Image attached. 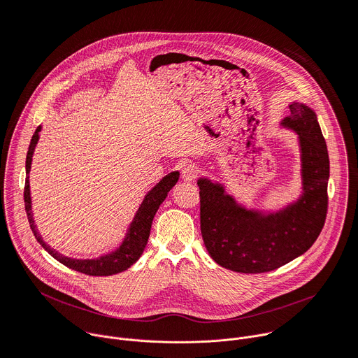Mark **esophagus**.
<instances>
[{
  "mask_svg": "<svg viewBox=\"0 0 358 358\" xmlns=\"http://www.w3.org/2000/svg\"><path fill=\"white\" fill-rule=\"evenodd\" d=\"M196 174H198V170L192 163H187L181 169V177L184 181H188V182L194 181L196 178Z\"/></svg>",
  "mask_w": 358,
  "mask_h": 358,
  "instance_id": "obj_1",
  "label": "esophagus"
}]
</instances>
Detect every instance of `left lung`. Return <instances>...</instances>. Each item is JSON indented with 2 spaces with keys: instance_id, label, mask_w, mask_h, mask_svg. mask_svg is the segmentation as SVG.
Returning a JSON list of instances; mask_svg holds the SVG:
<instances>
[{
  "instance_id": "obj_1",
  "label": "left lung",
  "mask_w": 358,
  "mask_h": 358,
  "mask_svg": "<svg viewBox=\"0 0 358 358\" xmlns=\"http://www.w3.org/2000/svg\"><path fill=\"white\" fill-rule=\"evenodd\" d=\"M283 124L296 130L301 147L303 196L280 214L261 215L239 207L218 184L199 180V217L211 258L238 273L275 271L308 250L320 235L329 207L330 163L317 117L293 103Z\"/></svg>"
}]
</instances>
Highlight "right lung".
I'll use <instances>...</instances> for the list:
<instances>
[{
    "instance_id": "right-lung-1",
    "label": "right lung",
    "mask_w": 358,
    "mask_h": 358,
    "mask_svg": "<svg viewBox=\"0 0 358 358\" xmlns=\"http://www.w3.org/2000/svg\"><path fill=\"white\" fill-rule=\"evenodd\" d=\"M39 131H41V126L36 127L32 138H31V144L28 148V155H27V174H29L31 171V163H32V155L35 145L38 143L39 138ZM178 173H171L169 176H166L155 188H152L144 198L143 203L140 206L134 221L131 222L130 231L126 236V239L123 241V243L120 245V248L108 255V257H101L97 259H71L66 257H62L61 253L55 252L54 249H50L41 238V235L38 234V229L34 224V218L31 214V195H29V176L25 178V188H24V202H25V211H27V217L29 221V227L36 238V241L42 245V248L54 257L58 262H61L62 265L68 266L69 269H73L76 272L89 275V276H110V275H116L120 273L126 269H129L134 262H137V259L141 257V253L147 245L148 236H150V229H151V222L152 218H155L157 210L160 208V203L166 199L169 191L176 185V182L178 181Z\"/></svg>"
}]
</instances>
